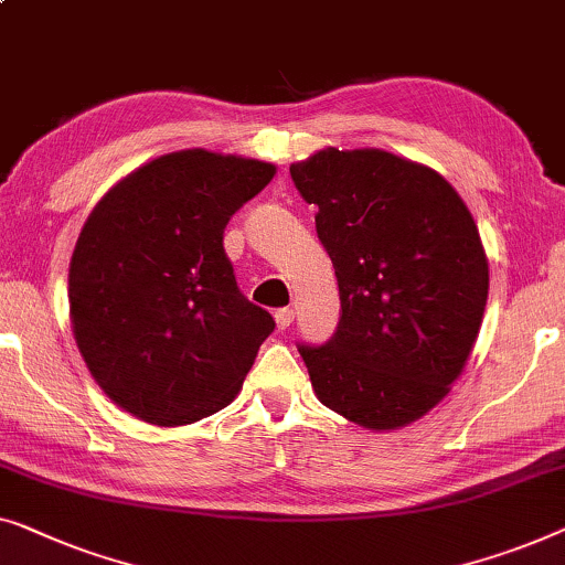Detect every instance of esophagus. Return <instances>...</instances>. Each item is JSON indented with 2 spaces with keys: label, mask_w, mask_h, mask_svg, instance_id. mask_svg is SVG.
<instances>
[{
  "label": "esophagus",
  "mask_w": 565,
  "mask_h": 565,
  "mask_svg": "<svg viewBox=\"0 0 565 565\" xmlns=\"http://www.w3.org/2000/svg\"><path fill=\"white\" fill-rule=\"evenodd\" d=\"M292 318H296V313H292L290 308H280V310H275V323H277V329H288V326L292 323Z\"/></svg>",
  "instance_id": "obj_1"
}]
</instances>
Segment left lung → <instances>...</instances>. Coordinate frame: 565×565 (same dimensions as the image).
<instances>
[{
  "label": "left lung",
  "mask_w": 565,
  "mask_h": 565,
  "mask_svg": "<svg viewBox=\"0 0 565 565\" xmlns=\"http://www.w3.org/2000/svg\"><path fill=\"white\" fill-rule=\"evenodd\" d=\"M318 206L341 318L300 343L318 399L370 430L423 418L448 395L479 337L489 265L461 195L436 170L384 150H326L290 166Z\"/></svg>",
  "instance_id": "obj_1"
}]
</instances>
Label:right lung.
I'll use <instances>...</instances> for the list:
<instances>
[{
	"instance_id": "right-lung-1",
	"label": "right lung",
	"mask_w": 565,
	"mask_h": 565,
	"mask_svg": "<svg viewBox=\"0 0 565 565\" xmlns=\"http://www.w3.org/2000/svg\"><path fill=\"white\" fill-rule=\"evenodd\" d=\"M275 166L209 150L145 162L96 203L71 257L78 351L119 407L185 425L242 390L273 316L236 288L224 228Z\"/></svg>"
}]
</instances>
